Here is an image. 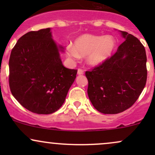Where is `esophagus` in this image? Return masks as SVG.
Here are the masks:
<instances>
[{"label":"esophagus","mask_w":155,"mask_h":155,"mask_svg":"<svg viewBox=\"0 0 155 155\" xmlns=\"http://www.w3.org/2000/svg\"><path fill=\"white\" fill-rule=\"evenodd\" d=\"M84 74V70L81 68H79L78 69V74L79 75H81V74Z\"/></svg>","instance_id":"34e87169"}]
</instances>
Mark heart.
Here are the masks:
<instances>
[{
  "mask_svg": "<svg viewBox=\"0 0 155 155\" xmlns=\"http://www.w3.org/2000/svg\"><path fill=\"white\" fill-rule=\"evenodd\" d=\"M116 47V41L111 35L84 34L74 41V47L68 45L66 53L71 59L87 55V60L91 65H98L111 56Z\"/></svg>",
  "mask_w": 155,
  "mask_h": 155,
  "instance_id": "b5f03b06",
  "label": "heart"
}]
</instances>
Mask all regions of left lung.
<instances>
[{
    "mask_svg": "<svg viewBox=\"0 0 155 155\" xmlns=\"http://www.w3.org/2000/svg\"><path fill=\"white\" fill-rule=\"evenodd\" d=\"M121 33L125 40L116 52L85 72L89 98L97 111L107 114L121 113L131 107L147 83L144 47L134 35Z\"/></svg>",
    "mask_w": 155,
    "mask_h": 155,
    "instance_id": "left-lung-1",
    "label": "left lung"
}]
</instances>
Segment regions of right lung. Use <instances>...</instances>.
<instances>
[{"instance_id": "add662e5", "label": "right lung", "mask_w": 155, "mask_h": 155, "mask_svg": "<svg viewBox=\"0 0 155 155\" xmlns=\"http://www.w3.org/2000/svg\"><path fill=\"white\" fill-rule=\"evenodd\" d=\"M50 28L31 31L19 38L11 52L10 90L28 111L49 114L63 104L77 70L64 67Z\"/></svg>"}]
</instances>
